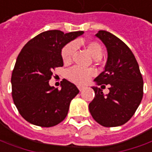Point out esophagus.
Returning a JSON list of instances; mask_svg holds the SVG:
<instances>
[{"label": "esophagus", "instance_id": "1", "mask_svg": "<svg viewBox=\"0 0 152 152\" xmlns=\"http://www.w3.org/2000/svg\"><path fill=\"white\" fill-rule=\"evenodd\" d=\"M78 89H79V91H81L82 90L84 89V86H78Z\"/></svg>", "mask_w": 152, "mask_h": 152}]
</instances>
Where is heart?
Instances as JSON below:
<instances>
[{"label":"heart","mask_w":152,"mask_h":152,"mask_svg":"<svg viewBox=\"0 0 152 152\" xmlns=\"http://www.w3.org/2000/svg\"><path fill=\"white\" fill-rule=\"evenodd\" d=\"M86 48L95 59H100L102 56V47L96 41H89L86 44ZM76 46L75 43H70L65 46L61 51V57L64 63L71 62L72 56L75 53ZM95 72L91 69H84L79 66H74L66 72V76L69 80L77 85L86 83L90 78L94 76Z\"/></svg>","instance_id":"b5f03b06"}]
</instances>
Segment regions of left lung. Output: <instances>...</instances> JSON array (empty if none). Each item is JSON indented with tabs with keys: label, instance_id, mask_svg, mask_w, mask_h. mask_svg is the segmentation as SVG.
<instances>
[{
	"label": "left lung",
	"instance_id": "left-lung-1",
	"mask_svg": "<svg viewBox=\"0 0 152 152\" xmlns=\"http://www.w3.org/2000/svg\"><path fill=\"white\" fill-rule=\"evenodd\" d=\"M96 37L106 46L107 61L105 71L94 81L97 86L108 85L110 92L104 95L101 88L92 86L95 97L89 111L103 126H119L132 117L140 105L143 79L132 51L123 41L106 31H99Z\"/></svg>",
	"mask_w": 152,
	"mask_h": 152
}]
</instances>
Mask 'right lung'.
<instances>
[{
  "label": "right lung",
  "instance_id": "right-lung-1",
  "mask_svg": "<svg viewBox=\"0 0 152 152\" xmlns=\"http://www.w3.org/2000/svg\"><path fill=\"white\" fill-rule=\"evenodd\" d=\"M83 33L44 31L29 41L18 55L11 76L12 98L20 114L31 124L50 127L67 115L79 90L66 79L61 90L50 86L49 80L55 68L63 66V47Z\"/></svg>",
  "mask_w": 152,
  "mask_h": 152
}]
</instances>
